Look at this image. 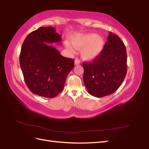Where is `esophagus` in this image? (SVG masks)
I'll list each match as a JSON object with an SVG mask.
<instances>
[{"instance_id": "esophagus-1", "label": "esophagus", "mask_w": 149, "mask_h": 149, "mask_svg": "<svg viewBox=\"0 0 149 149\" xmlns=\"http://www.w3.org/2000/svg\"><path fill=\"white\" fill-rule=\"evenodd\" d=\"M74 64H75V65H78L80 64V60L79 59H78V58H76V59H75V60H74Z\"/></svg>"}]
</instances>
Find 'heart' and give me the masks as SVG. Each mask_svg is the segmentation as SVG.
Listing matches in <instances>:
<instances>
[{
    "mask_svg": "<svg viewBox=\"0 0 149 149\" xmlns=\"http://www.w3.org/2000/svg\"><path fill=\"white\" fill-rule=\"evenodd\" d=\"M71 42L76 49H81V56L86 61L96 58L101 54L104 45L103 38L95 33L75 35L71 38ZM65 47L69 52H74V48L69 42H65Z\"/></svg>",
    "mask_w": 149,
    "mask_h": 149,
    "instance_id": "1",
    "label": "heart"
}]
</instances>
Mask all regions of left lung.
<instances>
[{
    "label": "left lung",
    "instance_id": "1",
    "mask_svg": "<svg viewBox=\"0 0 149 149\" xmlns=\"http://www.w3.org/2000/svg\"><path fill=\"white\" fill-rule=\"evenodd\" d=\"M83 81L91 95L102 97L114 93L127 73V53L118 35L109 31L101 54L92 63H83Z\"/></svg>",
    "mask_w": 149,
    "mask_h": 149
}]
</instances>
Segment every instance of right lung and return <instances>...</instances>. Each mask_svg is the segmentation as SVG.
I'll return each instance as SVG.
<instances>
[{
  "label": "right lung",
  "instance_id": "add662e5",
  "mask_svg": "<svg viewBox=\"0 0 149 149\" xmlns=\"http://www.w3.org/2000/svg\"><path fill=\"white\" fill-rule=\"evenodd\" d=\"M61 36L52 26H41L29 34L22 45L20 65L30 91L38 96L52 98L64 88L74 61L60 55L48 43L60 44Z\"/></svg>",
  "mask_w": 149,
  "mask_h": 149
}]
</instances>
